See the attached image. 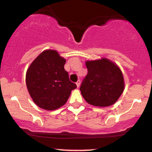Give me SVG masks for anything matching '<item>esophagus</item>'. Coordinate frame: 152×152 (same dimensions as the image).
Wrapping results in <instances>:
<instances>
[{
    "instance_id": "esophagus-1",
    "label": "esophagus",
    "mask_w": 152,
    "mask_h": 152,
    "mask_svg": "<svg viewBox=\"0 0 152 152\" xmlns=\"http://www.w3.org/2000/svg\"><path fill=\"white\" fill-rule=\"evenodd\" d=\"M80 83H81V82H80V80H78V81H76V86H77L78 88L80 86Z\"/></svg>"
}]
</instances>
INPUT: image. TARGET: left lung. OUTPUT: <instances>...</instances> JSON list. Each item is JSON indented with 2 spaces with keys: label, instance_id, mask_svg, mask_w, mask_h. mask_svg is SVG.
<instances>
[{
  "label": "left lung",
  "instance_id": "left-lung-1",
  "mask_svg": "<svg viewBox=\"0 0 152 152\" xmlns=\"http://www.w3.org/2000/svg\"><path fill=\"white\" fill-rule=\"evenodd\" d=\"M88 74L80 91L88 104L106 107L115 104L124 90V78L114 62L102 58L86 61Z\"/></svg>",
  "mask_w": 152,
  "mask_h": 152
}]
</instances>
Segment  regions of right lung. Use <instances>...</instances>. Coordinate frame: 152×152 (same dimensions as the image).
<instances>
[{"mask_svg": "<svg viewBox=\"0 0 152 152\" xmlns=\"http://www.w3.org/2000/svg\"><path fill=\"white\" fill-rule=\"evenodd\" d=\"M66 59L56 50H45L26 71V82L33 101L41 109L53 111L61 107L76 88L64 69Z\"/></svg>", "mask_w": 152, "mask_h": 152, "instance_id": "1", "label": "right lung"}]
</instances>
